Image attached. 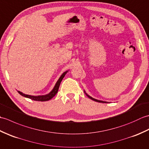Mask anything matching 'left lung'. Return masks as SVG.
Wrapping results in <instances>:
<instances>
[{"label":"left lung","instance_id":"obj_1","mask_svg":"<svg viewBox=\"0 0 149 149\" xmlns=\"http://www.w3.org/2000/svg\"><path fill=\"white\" fill-rule=\"evenodd\" d=\"M84 91V93H85V94L86 95L88 96V97H89L90 99H91V100H94V101H96V102H102V103H108L107 102H105V101H102V100H97V99H93V98H92L91 97H90V95H88L85 92V91Z\"/></svg>","mask_w":149,"mask_h":149}]
</instances>
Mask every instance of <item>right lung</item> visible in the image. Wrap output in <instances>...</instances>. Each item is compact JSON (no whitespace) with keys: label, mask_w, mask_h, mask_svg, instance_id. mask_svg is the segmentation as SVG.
Instances as JSON below:
<instances>
[{"label":"right lung","mask_w":149,"mask_h":149,"mask_svg":"<svg viewBox=\"0 0 149 149\" xmlns=\"http://www.w3.org/2000/svg\"><path fill=\"white\" fill-rule=\"evenodd\" d=\"M68 72V71H66L65 72L63 73V74L61 75V77H59V79H58V81H57V83L55 85V86L54 87L53 90L50 91V92L49 94H47L45 95H39V96H33V95H26V94H24L23 93L20 92V91H18V92L19 93V94H20L22 96L25 97H27V98H29V99H31V100H36V101H41V102H43V101H47V100H49L54 97L56 93H58V91L59 89V85L60 83H61V81L63 80V79L64 78L65 75H66V73Z\"/></svg>","instance_id":"obj_1"}]
</instances>
